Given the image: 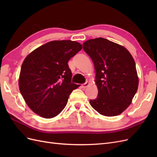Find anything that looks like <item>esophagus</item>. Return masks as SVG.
Returning a JSON list of instances; mask_svg holds the SVG:
<instances>
[{
    "instance_id": "34e87169",
    "label": "esophagus",
    "mask_w": 157,
    "mask_h": 157,
    "mask_svg": "<svg viewBox=\"0 0 157 157\" xmlns=\"http://www.w3.org/2000/svg\"><path fill=\"white\" fill-rule=\"evenodd\" d=\"M90 84V83H89V82H86L85 83H84V84H82V87L83 88H86L87 86H88V85Z\"/></svg>"
}]
</instances>
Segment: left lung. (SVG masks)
Masks as SVG:
<instances>
[{"instance_id":"8db88e82","label":"left lung","mask_w":157,"mask_h":157,"mask_svg":"<svg viewBox=\"0 0 157 157\" xmlns=\"http://www.w3.org/2000/svg\"><path fill=\"white\" fill-rule=\"evenodd\" d=\"M82 45L96 73L98 94L90 104L102 115H120L130 105L138 88L134 58L124 46L103 38L90 39Z\"/></svg>"}]
</instances>
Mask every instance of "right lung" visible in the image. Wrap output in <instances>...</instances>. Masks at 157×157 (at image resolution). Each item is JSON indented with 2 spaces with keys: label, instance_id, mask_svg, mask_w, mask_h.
<instances>
[{
  "label": "right lung",
  "instance_id": "obj_1",
  "mask_svg": "<svg viewBox=\"0 0 157 157\" xmlns=\"http://www.w3.org/2000/svg\"><path fill=\"white\" fill-rule=\"evenodd\" d=\"M82 48L69 40L47 42L33 51L21 65L19 88L31 110L41 117L58 115L80 85L71 82L68 61Z\"/></svg>",
  "mask_w": 157,
  "mask_h": 157
}]
</instances>
